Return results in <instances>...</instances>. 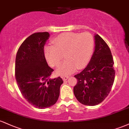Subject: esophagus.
<instances>
[{
  "label": "esophagus",
  "instance_id": "34e87169",
  "mask_svg": "<svg viewBox=\"0 0 129 129\" xmlns=\"http://www.w3.org/2000/svg\"><path fill=\"white\" fill-rule=\"evenodd\" d=\"M69 76H62V78L63 81H66V80H67L69 79Z\"/></svg>",
  "mask_w": 129,
  "mask_h": 129
}]
</instances>
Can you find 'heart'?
<instances>
[{
  "instance_id": "obj_1",
  "label": "heart",
  "mask_w": 129,
  "mask_h": 129,
  "mask_svg": "<svg viewBox=\"0 0 129 129\" xmlns=\"http://www.w3.org/2000/svg\"><path fill=\"white\" fill-rule=\"evenodd\" d=\"M93 38L89 33H63L53 41V46L45 48V57L50 66H59L64 57L67 60L56 70L60 75H70L82 69L89 61L93 48Z\"/></svg>"
}]
</instances>
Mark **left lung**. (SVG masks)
Masks as SVG:
<instances>
[{
    "label": "left lung",
    "mask_w": 129,
    "mask_h": 129,
    "mask_svg": "<svg viewBox=\"0 0 129 129\" xmlns=\"http://www.w3.org/2000/svg\"><path fill=\"white\" fill-rule=\"evenodd\" d=\"M94 52L89 63L80 73L73 92L79 103L93 106L105 100L115 80L114 61L109 46L97 34L94 35Z\"/></svg>",
    "instance_id": "1"
}]
</instances>
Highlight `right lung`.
Segmentation results:
<instances>
[{"instance_id":"1","label":"right lung","mask_w":129,"mask_h":129,"mask_svg":"<svg viewBox=\"0 0 129 129\" xmlns=\"http://www.w3.org/2000/svg\"><path fill=\"white\" fill-rule=\"evenodd\" d=\"M48 32L35 33L19 47L15 63V76L20 92L29 104L38 109L48 108L57 102L60 77L50 78L53 69L48 66L44 45L49 39Z\"/></svg>"}]
</instances>
